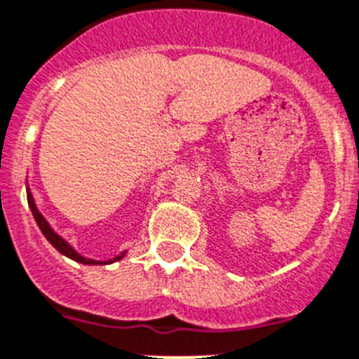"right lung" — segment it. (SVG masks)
Masks as SVG:
<instances>
[{"label": "right lung", "instance_id": "right-lung-1", "mask_svg": "<svg viewBox=\"0 0 359 359\" xmlns=\"http://www.w3.org/2000/svg\"><path fill=\"white\" fill-rule=\"evenodd\" d=\"M26 196H28V205H29V209H32V214H33V217H35L36 225H39V229L42 230L43 237H46V239H48L49 243H51L53 246H55L56 250H58L60 253H62V255L69 257V259L76 260V262L86 264V266H93V264H111V262H116V260L123 259V255H126V251H123V253H120L118 257H115V259H113V260H108V262H99V260H92V259H86V257H81L78 253V251L74 250V248L70 246L69 243H67L65 239H62V237H60L58 233H56L55 230H53L51 226H49V223H48V221H46V217H43L42 214L39 212V209H36L35 200H33V196H32V193H29V189H28V195H26Z\"/></svg>", "mask_w": 359, "mask_h": 359}]
</instances>
